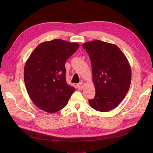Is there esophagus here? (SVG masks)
I'll list each match as a JSON object with an SVG mask.
<instances>
[{
  "instance_id": "1",
  "label": "esophagus",
  "mask_w": 153,
  "mask_h": 153,
  "mask_svg": "<svg viewBox=\"0 0 153 153\" xmlns=\"http://www.w3.org/2000/svg\"><path fill=\"white\" fill-rule=\"evenodd\" d=\"M84 85H85V84H84L83 82H81V83H77V89H78L79 90H82V89L83 88Z\"/></svg>"
}]
</instances>
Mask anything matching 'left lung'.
<instances>
[{"mask_svg":"<svg viewBox=\"0 0 153 153\" xmlns=\"http://www.w3.org/2000/svg\"><path fill=\"white\" fill-rule=\"evenodd\" d=\"M83 47L92 66L95 96L90 106L99 112H108L118 106L128 92L131 70L128 60L116 45L102 41L87 42Z\"/></svg>","mask_w":153,"mask_h":153,"instance_id":"obj_1","label":"left lung"}]
</instances>
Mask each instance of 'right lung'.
I'll return each instance as SVG.
<instances>
[{
	"label": "right lung",
	"mask_w": 153,
	"mask_h": 153,
	"mask_svg": "<svg viewBox=\"0 0 153 153\" xmlns=\"http://www.w3.org/2000/svg\"><path fill=\"white\" fill-rule=\"evenodd\" d=\"M79 45L61 39L41 43L24 67V82L29 96L39 108L48 112L66 106L75 89L66 79L65 63Z\"/></svg>",
	"instance_id": "right-lung-1"
}]
</instances>
